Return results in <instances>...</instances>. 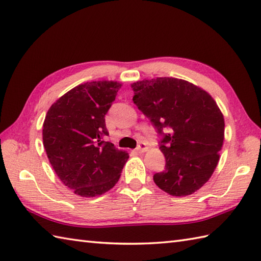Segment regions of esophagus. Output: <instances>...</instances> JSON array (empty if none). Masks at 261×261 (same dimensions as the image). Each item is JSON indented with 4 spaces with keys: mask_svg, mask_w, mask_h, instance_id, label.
I'll return each instance as SVG.
<instances>
[{
    "mask_svg": "<svg viewBox=\"0 0 261 261\" xmlns=\"http://www.w3.org/2000/svg\"><path fill=\"white\" fill-rule=\"evenodd\" d=\"M147 149H148L147 143L143 142V141H140L139 145H138V147H137V151L138 152H145V151H147Z\"/></svg>",
    "mask_w": 261,
    "mask_h": 261,
    "instance_id": "esophagus-1",
    "label": "esophagus"
}]
</instances>
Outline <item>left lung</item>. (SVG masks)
Listing matches in <instances>:
<instances>
[{
  "instance_id": "left-lung-1",
  "label": "left lung",
  "mask_w": 261,
  "mask_h": 261,
  "mask_svg": "<svg viewBox=\"0 0 261 261\" xmlns=\"http://www.w3.org/2000/svg\"><path fill=\"white\" fill-rule=\"evenodd\" d=\"M131 87L134 103L162 136L159 149L166 165L153 181L169 195H191L219 163L224 119L218 104L202 88L173 77L143 80Z\"/></svg>"
}]
</instances>
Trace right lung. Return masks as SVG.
<instances>
[{"instance_id": "right-lung-1", "label": "right lung", "mask_w": 261, "mask_h": 261, "mask_svg": "<svg viewBox=\"0 0 261 261\" xmlns=\"http://www.w3.org/2000/svg\"><path fill=\"white\" fill-rule=\"evenodd\" d=\"M121 86L112 81L87 82L58 98L47 112L42 129L47 157L64 185L80 196L110 191L129 158L103 140L109 136L105 114Z\"/></svg>"}]
</instances>
